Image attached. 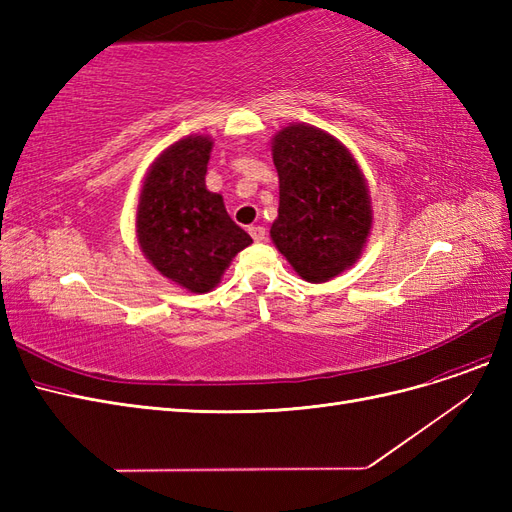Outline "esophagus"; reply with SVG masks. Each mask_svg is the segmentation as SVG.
Wrapping results in <instances>:
<instances>
[{
	"label": "esophagus",
	"instance_id": "esophagus-1",
	"mask_svg": "<svg viewBox=\"0 0 512 512\" xmlns=\"http://www.w3.org/2000/svg\"><path fill=\"white\" fill-rule=\"evenodd\" d=\"M247 232H250L252 239L256 243H262V241L267 239V232H265V228H262V226H250V228H247Z\"/></svg>",
	"mask_w": 512,
	"mask_h": 512
}]
</instances>
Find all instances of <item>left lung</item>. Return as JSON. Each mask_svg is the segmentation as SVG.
Segmentation results:
<instances>
[{"label":"left lung","instance_id":"1","mask_svg":"<svg viewBox=\"0 0 512 512\" xmlns=\"http://www.w3.org/2000/svg\"><path fill=\"white\" fill-rule=\"evenodd\" d=\"M280 207L271 241L305 282L322 284L361 258L374 224L369 185L352 151L309 123L271 141Z\"/></svg>","mask_w":512,"mask_h":512}]
</instances>
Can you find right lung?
Masks as SVG:
<instances>
[{"instance_id": "1", "label": "right lung", "mask_w": 512, "mask_h": 512, "mask_svg": "<svg viewBox=\"0 0 512 512\" xmlns=\"http://www.w3.org/2000/svg\"><path fill=\"white\" fill-rule=\"evenodd\" d=\"M213 138L183 136L147 168L136 205V241L166 280L205 294L220 284L252 237L230 220L224 198L205 175Z\"/></svg>"}]
</instances>
